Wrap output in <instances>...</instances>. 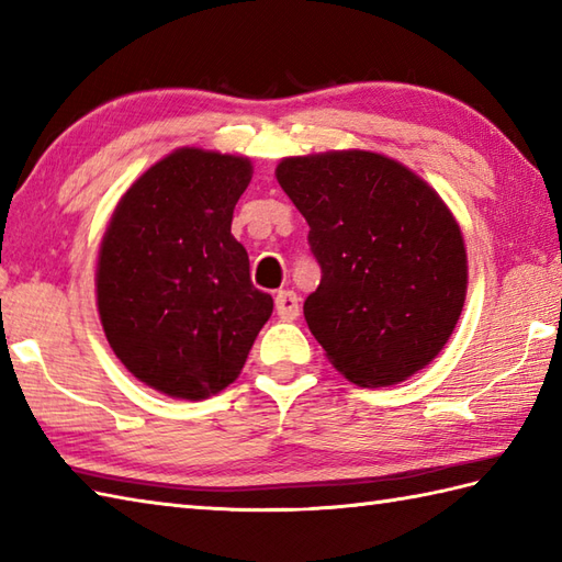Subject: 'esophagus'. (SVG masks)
<instances>
[{"label":"esophagus","instance_id":"34e87169","mask_svg":"<svg viewBox=\"0 0 562 562\" xmlns=\"http://www.w3.org/2000/svg\"><path fill=\"white\" fill-rule=\"evenodd\" d=\"M274 312L282 321H294L300 316V296L292 290H280L274 296Z\"/></svg>","mask_w":562,"mask_h":562}]
</instances>
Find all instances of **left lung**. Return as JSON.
I'll return each mask as SVG.
<instances>
[{
	"instance_id": "8db88e82",
	"label": "left lung",
	"mask_w": 562,
	"mask_h": 562,
	"mask_svg": "<svg viewBox=\"0 0 562 562\" xmlns=\"http://www.w3.org/2000/svg\"><path fill=\"white\" fill-rule=\"evenodd\" d=\"M278 183L308 222L321 266L308 330L357 386H391L445 348L465 302L463 236L420 176L384 154L290 157Z\"/></svg>"
}]
</instances>
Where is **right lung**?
Returning a JSON list of instances; mask_svg holds the SVG:
<instances>
[{"label": "right lung", "instance_id": "right-lung-1", "mask_svg": "<svg viewBox=\"0 0 562 562\" xmlns=\"http://www.w3.org/2000/svg\"><path fill=\"white\" fill-rule=\"evenodd\" d=\"M250 173L234 154L176 149L127 188L103 234L105 338L127 372L171 398L202 401L229 386L272 314L232 236Z\"/></svg>", "mask_w": 562, "mask_h": 562}]
</instances>
